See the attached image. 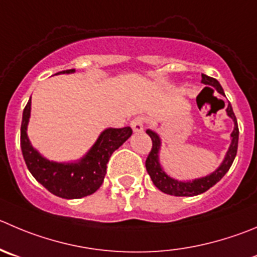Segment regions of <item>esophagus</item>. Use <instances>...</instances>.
Instances as JSON below:
<instances>
[{"mask_svg": "<svg viewBox=\"0 0 257 257\" xmlns=\"http://www.w3.org/2000/svg\"><path fill=\"white\" fill-rule=\"evenodd\" d=\"M144 123H145V121H144L143 117H136V118H134L133 121H131V127H133L134 133L135 134L143 133Z\"/></svg>", "mask_w": 257, "mask_h": 257, "instance_id": "34e87169", "label": "esophagus"}]
</instances>
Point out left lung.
I'll list each match as a JSON object with an SVG mask.
<instances>
[{"instance_id":"obj_1","label":"left lung","mask_w":257,"mask_h":257,"mask_svg":"<svg viewBox=\"0 0 257 257\" xmlns=\"http://www.w3.org/2000/svg\"><path fill=\"white\" fill-rule=\"evenodd\" d=\"M202 83L209 85V87H213L219 94L224 96L223 88L221 87L218 80L214 79V78L202 74ZM226 113L233 121L234 126L233 131L231 133V144H229L228 150H227L226 155H224V159L222 160L221 165L214 172H212L211 174L193 180H178L165 173V170L161 167L160 160H159V153H160L161 148L160 136L155 131L146 130V134L153 140V149H151L150 154H149L148 159H146L145 165L151 180H153V183L158 189H160L163 193H167V194L175 195V197H194V195L207 192L209 188L213 187L216 183H218L224 177V174L228 172L234 158H236L237 146H238V126H237V119L233 113L231 103H228V106H227Z\"/></svg>"}]
</instances>
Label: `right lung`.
I'll list each match as a JSON object with an SVG mask.
<instances>
[{
	"instance_id": "obj_1",
	"label": "right lung",
	"mask_w": 257,
	"mask_h": 257,
	"mask_svg": "<svg viewBox=\"0 0 257 257\" xmlns=\"http://www.w3.org/2000/svg\"><path fill=\"white\" fill-rule=\"evenodd\" d=\"M75 69L63 70L57 74H72ZM31 114V97L24 108L21 122V150L24 160L33 177L54 195L65 199H78L93 194L102 185L107 163L114 150L133 135L131 127H108L99 134L96 143L84 156L69 163H58L41 155L28 136Z\"/></svg>"
}]
</instances>
